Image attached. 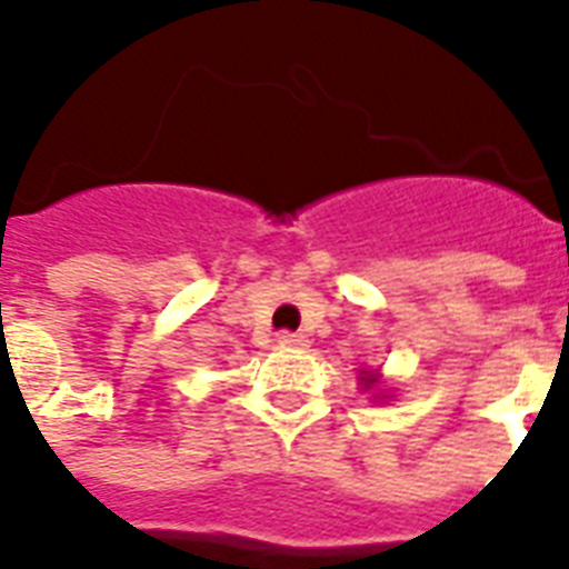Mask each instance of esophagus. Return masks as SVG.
Returning <instances> with one entry per match:
<instances>
[{"label": "esophagus", "instance_id": "34e87169", "mask_svg": "<svg viewBox=\"0 0 569 569\" xmlns=\"http://www.w3.org/2000/svg\"><path fill=\"white\" fill-rule=\"evenodd\" d=\"M277 346L303 348V346H307V337H301V333H289V330H283V333H277Z\"/></svg>", "mask_w": 569, "mask_h": 569}]
</instances>
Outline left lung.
<instances>
[{"mask_svg": "<svg viewBox=\"0 0 569 569\" xmlns=\"http://www.w3.org/2000/svg\"><path fill=\"white\" fill-rule=\"evenodd\" d=\"M366 389H369V387H372V383H375V375H366Z\"/></svg>", "mask_w": 569, "mask_h": 569, "instance_id": "obj_1", "label": "left lung"}]
</instances>
